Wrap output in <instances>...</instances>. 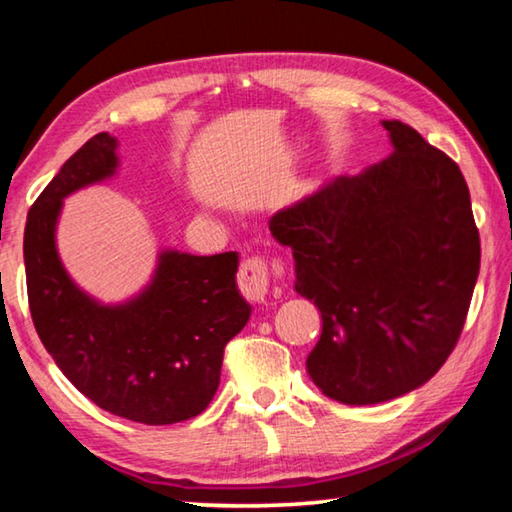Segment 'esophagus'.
<instances>
[{
  "label": "esophagus",
  "instance_id": "esophagus-1",
  "mask_svg": "<svg viewBox=\"0 0 512 512\" xmlns=\"http://www.w3.org/2000/svg\"><path fill=\"white\" fill-rule=\"evenodd\" d=\"M271 273L280 275L282 266H275L271 271V266L266 264L264 257H248L239 264V273H237V284L241 296L250 302H264L268 298V289H271Z\"/></svg>",
  "mask_w": 512,
  "mask_h": 512
}]
</instances>
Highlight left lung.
Returning a JSON list of instances; mask_svg holds the SVG:
<instances>
[{"mask_svg": "<svg viewBox=\"0 0 512 512\" xmlns=\"http://www.w3.org/2000/svg\"><path fill=\"white\" fill-rule=\"evenodd\" d=\"M384 128L391 158L268 223L293 250L296 291L323 316L309 375L343 404L393 400L436 375L461 339L481 266L458 164L402 121Z\"/></svg>", "mask_w": 512, "mask_h": 512, "instance_id": "1", "label": "left lung"}]
</instances>
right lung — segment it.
I'll list each match as a JSON object with an SVG mask.
<instances>
[{"label": "right lung", "mask_w": 512, "mask_h": 512, "mask_svg": "<svg viewBox=\"0 0 512 512\" xmlns=\"http://www.w3.org/2000/svg\"><path fill=\"white\" fill-rule=\"evenodd\" d=\"M117 140L94 135L31 205L24 266L33 325L56 366L103 411L142 424H173L207 409L223 350L250 318L235 275L239 255L162 253L140 298L101 307L69 280L56 255L60 203L117 167Z\"/></svg>", "instance_id": "add662e5"}]
</instances>
